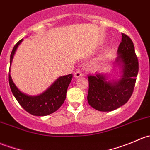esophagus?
I'll use <instances>...</instances> for the list:
<instances>
[{
  "instance_id": "34e87169",
  "label": "esophagus",
  "mask_w": 150,
  "mask_h": 150,
  "mask_svg": "<svg viewBox=\"0 0 150 150\" xmlns=\"http://www.w3.org/2000/svg\"><path fill=\"white\" fill-rule=\"evenodd\" d=\"M74 75H75V78H78L83 76V73L80 70H77L76 72H75V74H74Z\"/></svg>"
}]
</instances>
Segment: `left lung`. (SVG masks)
Masks as SVG:
<instances>
[{
	"instance_id": "1",
	"label": "left lung",
	"mask_w": 150,
	"mask_h": 150,
	"mask_svg": "<svg viewBox=\"0 0 150 150\" xmlns=\"http://www.w3.org/2000/svg\"><path fill=\"white\" fill-rule=\"evenodd\" d=\"M115 63L122 68L118 81H108L103 73L88 75V102L95 110L110 112L129 100L134 91L139 72V61L131 39L122 33V41L117 49Z\"/></svg>"
}]
</instances>
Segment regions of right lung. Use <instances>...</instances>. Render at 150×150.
Returning <instances> with one entry per match:
<instances>
[{"label": "right lung", "instance_id": "1", "mask_svg": "<svg viewBox=\"0 0 150 150\" xmlns=\"http://www.w3.org/2000/svg\"><path fill=\"white\" fill-rule=\"evenodd\" d=\"M22 40L23 39H21L12 50L10 57V66L15 51ZM72 79V74L60 77L43 93L32 96L21 92L13 83L10 75V70L8 74L9 86L14 97L24 110L30 114L36 116L48 115L57 111L62 105L66 99L68 86Z\"/></svg>", "mask_w": 150, "mask_h": 150}]
</instances>
